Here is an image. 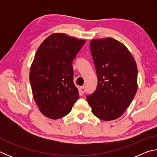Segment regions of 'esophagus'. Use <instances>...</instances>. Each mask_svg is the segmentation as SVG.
Returning a JSON list of instances; mask_svg holds the SVG:
<instances>
[{
    "instance_id": "34e87169",
    "label": "esophagus",
    "mask_w": 157,
    "mask_h": 157,
    "mask_svg": "<svg viewBox=\"0 0 157 157\" xmlns=\"http://www.w3.org/2000/svg\"><path fill=\"white\" fill-rule=\"evenodd\" d=\"M79 90H80V92L82 93V94H84V93H85V91H86V90H85V87L84 86H81L80 88H79Z\"/></svg>"
}]
</instances>
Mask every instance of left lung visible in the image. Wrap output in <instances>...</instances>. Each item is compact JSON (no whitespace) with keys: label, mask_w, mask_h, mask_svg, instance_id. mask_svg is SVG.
<instances>
[{"label":"left lung","mask_w":157,"mask_h":157,"mask_svg":"<svg viewBox=\"0 0 157 157\" xmlns=\"http://www.w3.org/2000/svg\"><path fill=\"white\" fill-rule=\"evenodd\" d=\"M90 50L95 64L98 86L86 100L101 120L121 117L137 91V66L128 49L112 38L91 40Z\"/></svg>","instance_id":"8db88e82"}]
</instances>
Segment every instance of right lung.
<instances>
[{
    "label": "right lung",
    "instance_id": "obj_1",
    "mask_svg": "<svg viewBox=\"0 0 157 157\" xmlns=\"http://www.w3.org/2000/svg\"><path fill=\"white\" fill-rule=\"evenodd\" d=\"M85 42L65 34H52L37 50L30 82L34 99L48 118L59 119L66 116L79 98L72 63Z\"/></svg>",
    "mask_w": 157,
    "mask_h": 157
}]
</instances>
